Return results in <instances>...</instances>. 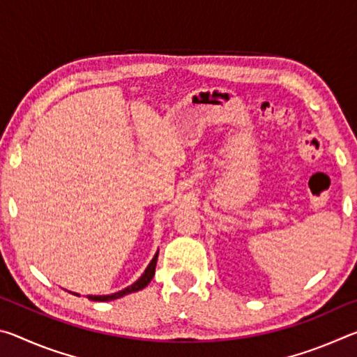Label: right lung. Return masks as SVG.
Segmentation results:
<instances>
[{
    "mask_svg": "<svg viewBox=\"0 0 357 357\" xmlns=\"http://www.w3.org/2000/svg\"><path fill=\"white\" fill-rule=\"evenodd\" d=\"M157 257H159V252L155 253L153 261L149 263V266L146 268V271H144V274L138 279L134 285H130L128 288L121 289V291L114 293V294H108V296H88V299L91 301H100V302H105V301H113V299H118V298H123V296L129 294V293H135V291H140V289H143L144 287L148 285V283L153 280L154 277V273H155V264H157ZM75 294V293H74ZM75 296H80V294H75Z\"/></svg>",
    "mask_w": 357,
    "mask_h": 357,
    "instance_id": "add662e5",
    "label": "right lung"
}]
</instances>
